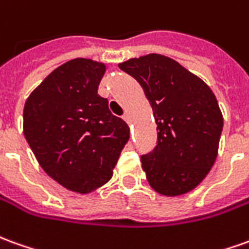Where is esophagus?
Returning a JSON list of instances; mask_svg holds the SVG:
<instances>
[{
    "label": "esophagus",
    "mask_w": 249,
    "mask_h": 249,
    "mask_svg": "<svg viewBox=\"0 0 249 249\" xmlns=\"http://www.w3.org/2000/svg\"><path fill=\"white\" fill-rule=\"evenodd\" d=\"M123 119H124V121H126L128 124H130V116H129V113H125L124 116H123Z\"/></svg>",
    "instance_id": "1"
}]
</instances>
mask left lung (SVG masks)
<instances>
[{
    "mask_svg": "<svg viewBox=\"0 0 249 249\" xmlns=\"http://www.w3.org/2000/svg\"><path fill=\"white\" fill-rule=\"evenodd\" d=\"M119 67L140 83L158 125L155 148L142 155L151 187L168 197L196 189L214 164L224 124L213 91L178 62L158 53Z\"/></svg>",
    "mask_w": 249,
    "mask_h": 249,
    "instance_id": "1",
    "label": "left lung"
}]
</instances>
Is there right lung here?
Instances as JSON below:
<instances>
[{"instance_id": "add662e5", "label": "right lung", "mask_w": 249, "mask_h": 249, "mask_svg": "<svg viewBox=\"0 0 249 249\" xmlns=\"http://www.w3.org/2000/svg\"><path fill=\"white\" fill-rule=\"evenodd\" d=\"M105 70L91 59H72L52 71L24 107V136L41 168L81 194L112 178L129 140L126 123L98 94Z\"/></svg>"}]
</instances>
